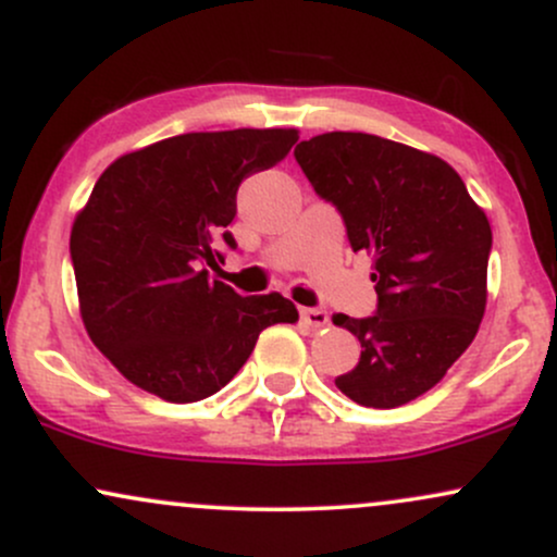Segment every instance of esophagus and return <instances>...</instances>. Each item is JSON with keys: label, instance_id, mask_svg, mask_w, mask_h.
<instances>
[{"label": "esophagus", "instance_id": "obj_1", "mask_svg": "<svg viewBox=\"0 0 557 557\" xmlns=\"http://www.w3.org/2000/svg\"><path fill=\"white\" fill-rule=\"evenodd\" d=\"M300 319H304V322L314 330L330 324V314L324 309H300Z\"/></svg>", "mask_w": 557, "mask_h": 557}]
</instances>
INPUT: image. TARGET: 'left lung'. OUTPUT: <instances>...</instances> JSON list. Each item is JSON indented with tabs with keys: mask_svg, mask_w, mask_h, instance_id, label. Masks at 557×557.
Masks as SVG:
<instances>
[{
	"mask_svg": "<svg viewBox=\"0 0 557 557\" xmlns=\"http://www.w3.org/2000/svg\"><path fill=\"white\" fill-rule=\"evenodd\" d=\"M293 154L341 212L350 248L374 259V314L332 317L361 343L337 389L369 408L419 398L469 348L484 317L487 214L450 164L406 144L335 131L300 140Z\"/></svg>",
	"mask_w": 557,
	"mask_h": 557,
	"instance_id": "left-lung-1",
	"label": "left lung"
}]
</instances>
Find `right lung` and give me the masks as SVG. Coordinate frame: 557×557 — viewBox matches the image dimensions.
Masks as SVG:
<instances>
[{"label":"right lung","mask_w":557,"mask_h":557,"mask_svg":"<svg viewBox=\"0 0 557 557\" xmlns=\"http://www.w3.org/2000/svg\"><path fill=\"white\" fill-rule=\"evenodd\" d=\"M293 127L185 133L114 159L70 233L88 337L127 382L170 403L214 395L259 332L298 319L280 296H240L209 277L235 248L227 225L243 177L270 170Z\"/></svg>","instance_id":"right-lung-1"}]
</instances>
